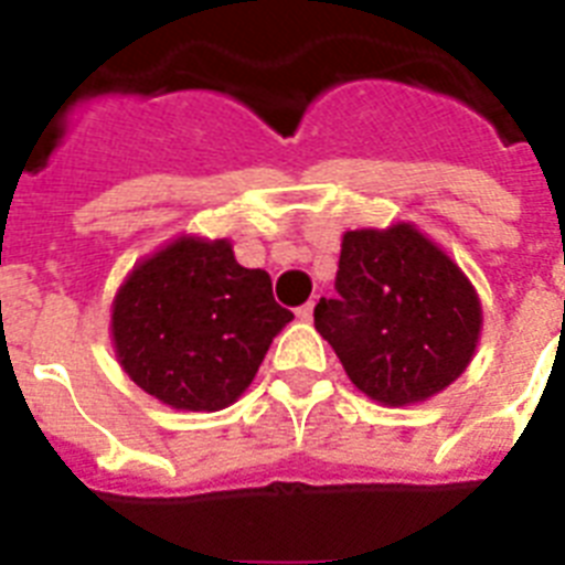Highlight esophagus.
Segmentation results:
<instances>
[{
	"label": "esophagus",
	"instance_id": "1",
	"mask_svg": "<svg viewBox=\"0 0 565 565\" xmlns=\"http://www.w3.org/2000/svg\"><path fill=\"white\" fill-rule=\"evenodd\" d=\"M313 308H317V301H308L305 308L296 310V317H299L301 322H313Z\"/></svg>",
	"mask_w": 565,
	"mask_h": 565
}]
</instances>
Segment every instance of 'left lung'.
Instances as JSON below:
<instances>
[{"label": "left lung", "instance_id": "8db88e82", "mask_svg": "<svg viewBox=\"0 0 565 565\" xmlns=\"http://www.w3.org/2000/svg\"><path fill=\"white\" fill-rule=\"evenodd\" d=\"M337 292L319 301L313 326L349 381L384 407L439 395L463 375L481 343L475 284L413 222L345 231Z\"/></svg>", "mask_w": 565, "mask_h": 565}]
</instances>
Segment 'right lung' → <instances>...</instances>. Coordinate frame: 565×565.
<instances>
[{
  "instance_id": "add662e5",
  "label": "right lung",
  "mask_w": 565,
  "mask_h": 565,
  "mask_svg": "<svg viewBox=\"0 0 565 565\" xmlns=\"http://www.w3.org/2000/svg\"><path fill=\"white\" fill-rule=\"evenodd\" d=\"M292 319L264 269L228 237L179 234L137 260L110 301V343L143 393L172 411L213 413L246 393Z\"/></svg>"
}]
</instances>
